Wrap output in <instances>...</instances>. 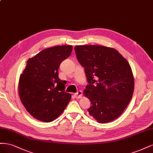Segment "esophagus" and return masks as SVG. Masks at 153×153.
<instances>
[{"label": "esophagus", "mask_w": 153, "mask_h": 153, "mask_svg": "<svg viewBox=\"0 0 153 153\" xmlns=\"http://www.w3.org/2000/svg\"><path fill=\"white\" fill-rule=\"evenodd\" d=\"M74 95H75L76 98H81L82 97V92L81 90L78 91L77 93H75Z\"/></svg>", "instance_id": "esophagus-1"}]
</instances>
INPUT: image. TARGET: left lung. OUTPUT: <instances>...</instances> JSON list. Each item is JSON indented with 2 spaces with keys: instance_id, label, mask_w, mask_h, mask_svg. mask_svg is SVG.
<instances>
[{
  "instance_id": "8db88e82",
  "label": "left lung",
  "mask_w": 153,
  "mask_h": 153,
  "mask_svg": "<svg viewBox=\"0 0 153 153\" xmlns=\"http://www.w3.org/2000/svg\"><path fill=\"white\" fill-rule=\"evenodd\" d=\"M78 62L88 85L84 94L91 105L88 111L99 123L114 120L126 109L134 90L131 68L115 49L98 45L76 46Z\"/></svg>"
}]
</instances>
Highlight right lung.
<instances>
[{
  "label": "right lung",
  "mask_w": 153,
  "mask_h": 153,
  "mask_svg": "<svg viewBox=\"0 0 153 153\" xmlns=\"http://www.w3.org/2000/svg\"><path fill=\"white\" fill-rule=\"evenodd\" d=\"M72 51V46L65 45L45 49L28 59L19 77L20 100L27 111L39 121L55 120L71 100V93L65 91V81L58 77V68Z\"/></svg>",
  "instance_id": "obj_1"
}]
</instances>
